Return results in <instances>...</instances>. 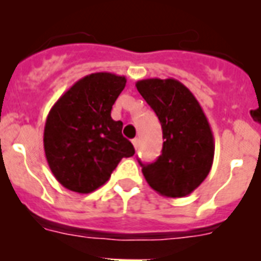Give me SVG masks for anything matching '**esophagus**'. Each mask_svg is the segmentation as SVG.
<instances>
[{
	"label": "esophagus",
	"instance_id": "obj_1",
	"mask_svg": "<svg viewBox=\"0 0 261 261\" xmlns=\"http://www.w3.org/2000/svg\"><path fill=\"white\" fill-rule=\"evenodd\" d=\"M132 144H133V146H135L136 150H137L138 146H140V140H138V138H133Z\"/></svg>",
	"mask_w": 261,
	"mask_h": 261
}]
</instances>
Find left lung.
I'll return each instance as SVG.
<instances>
[{
  "mask_svg": "<svg viewBox=\"0 0 261 261\" xmlns=\"http://www.w3.org/2000/svg\"><path fill=\"white\" fill-rule=\"evenodd\" d=\"M136 87L158 116L165 140L155 162L138 161L147 184L166 197L190 195L208 176L214 158L213 133L201 106L174 78H147Z\"/></svg>",
  "mask_w": 261,
  "mask_h": 261,
  "instance_id": "1",
  "label": "left lung"
}]
</instances>
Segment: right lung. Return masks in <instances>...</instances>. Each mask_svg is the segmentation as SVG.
Returning a JSON list of instances; mask_svg holds the SVG:
<instances>
[{
    "instance_id": "obj_1",
    "label": "right lung",
    "mask_w": 261,
    "mask_h": 261,
    "mask_svg": "<svg viewBox=\"0 0 261 261\" xmlns=\"http://www.w3.org/2000/svg\"><path fill=\"white\" fill-rule=\"evenodd\" d=\"M126 84L124 75L93 73L77 81L50 108L44 126L48 166L61 186L78 193L98 190L135 147L111 110Z\"/></svg>"
}]
</instances>
